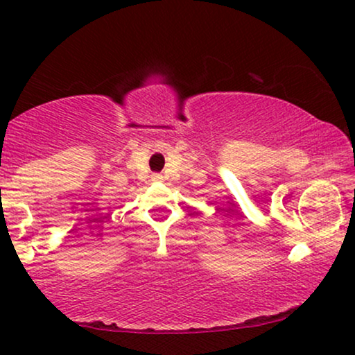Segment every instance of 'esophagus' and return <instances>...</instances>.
I'll use <instances>...</instances> for the list:
<instances>
[{
    "label": "esophagus",
    "instance_id": "34e87169",
    "mask_svg": "<svg viewBox=\"0 0 355 355\" xmlns=\"http://www.w3.org/2000/svg\"><path fill=\"white\" fill-rule=\"evenodd\" d=\"M153 181H157V182L163 181V176H162V174H153Z\"/></svg>",
    "mask_w": 355,
    "mask_h": 355
}]
</instances>
